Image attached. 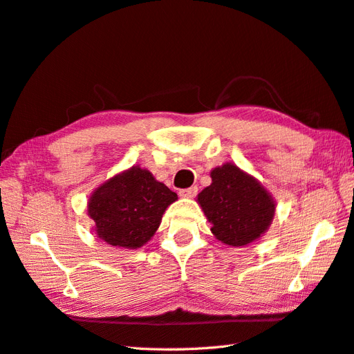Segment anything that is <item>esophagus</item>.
<instances>
[{
	"mask_svg": "<svg viewBox=\"0 0 354 354\" xmlns=\"http://www.w3.org/2000/svg\"><path fill=\"white\" fill-rule=\"evenodd\" d=\"M198 194V187H190V189L179 190V196L183 198H194Z\"/></svg>",
	"mask_w": 354,
	"mask_h": 354,
	"instance_id": "1",
	"label": "esophagus"
}]
</instances>
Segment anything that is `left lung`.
<instances>
[{
  "label": "left lung",
  "mask_w": 354,
  "mask_h": 354,
  "mask_svg": "<svg viewBox=\"0 0 354 354\" xmlns=\"http://www.w3.org/2000/svg\"><path fill=\"white\" fill-rule=\"evenodd\" d=\"M212 185L198 202L213 223L212 231L222 243L243 246L259 239L272 222L275 202L263 185L234 164L212 171Z\"/></svg>",
  "instance_id": "obj_1"
}]
</instances>
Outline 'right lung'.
I'll return each instance as SVG.
<instances>
[{"mask_svg":"<svg viewBox=\"0 0 354 354\" xmlns=\"http://www.w3.org/2000/svg\"><path fill=\"white\" fill-rule=\"evenodd\" d=\"M178 194L140 167L120 173L97 189L88 202L95 232L112 246L135 250L149 242Z\"/></svg>","mask_w":354,"mask_h":354,"instance_id":"right-lung-1","label":"right lung"}]
</instances>
